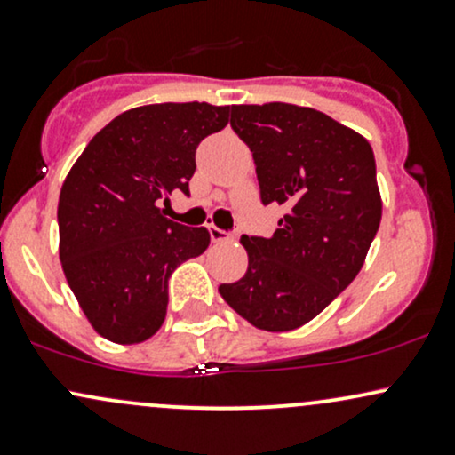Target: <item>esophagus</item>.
<instances>
[{
	"label": "esophagus",
	"mask_w": 455,
	"mask_h": 455,
	"mask_svg": "<svg viewBox=\"0 0 455 455\" xmlns=\"http://www.w3.org/2000/svg\"><path fill=\"white\" fill-rule=\"evenodd\" d=\"M210 235H212V242L213 243H224L231 239V233L228 231H222V228L213 227V224H210Z\"/></svg>",
	"instance_id": "obj_1"
}]
</instances>
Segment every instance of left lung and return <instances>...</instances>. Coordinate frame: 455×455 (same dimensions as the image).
I'll return each mask as SVG.
<instances>
[{"label":"left lung","instance_id":"1","mask_svg":"<svg viewBox=\"0 0 455 455\" xmlns=\"http://www.w3.org/2000/svg\"><path fill=\"white\" fill-rule=\"evenodd\" d=\"M231 126L252 151L260 203L286 213L271 237H248V271L220 284L228 306L265 331L306 325L362 269L383 203L362 134L295 104H235Z\"/></svg>","mask_w":455,"mask_h":455}]
</instances>
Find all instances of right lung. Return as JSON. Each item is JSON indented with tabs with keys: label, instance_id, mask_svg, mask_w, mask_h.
Masks as SVG:
<instances>
[{
	"label": "right lung",
	"instance_id": "add662e5",
	"mask_svg": "<svg viewBox=\"0 0 455 455\" xmlns=\"http://www.w3.org/2000/svg\"><path fill=\"white\" fill-rule=\"evenodd\" d=\"M231 107L164 102L117 115L87 143L60 192V259L78 306L100 336L148 340L162 327L169 278L205 252L210 231L164 218L188 196L196 148L228 124Z\"/></svg>",
	"mask_w": 455,
	"mask_h": 455
}]
</instances>
